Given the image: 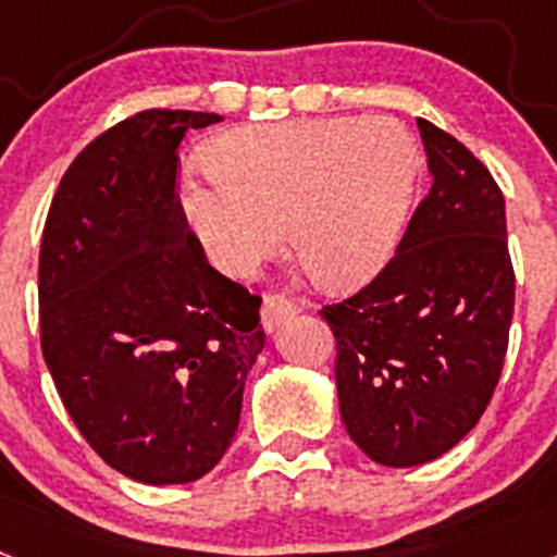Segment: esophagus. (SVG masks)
I'll return each mask as SVG.
<instances>
[{"label":"esophagus","mask_w":557,"mask_h":557,"mask_svg":"<svg viewBox=\"0 0 557 557\" xmlns=\"http://www.w3.org/2000/svg\"><path fill=\"white\" fill-rule=\"evenodd\" d=\"M289 314H295V304H289L282 295H268L262 304V329L268 334H273L278 329V323L287 321Z\"/></svg>","instance_id":"esophagus-1"}]
</instances>
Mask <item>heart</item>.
<instances>
[{
  "mask_svg": "<svg viewBox=\"0 0 557 557\" xmlns=\"http://www.w3.org/2000/svg\"><path fill=\"white\" fill-rule=\"evenodd\" d=\"M206 181L181 186V211L206 256L245 275L287 223L304 268L326 287H362L385 270L410 220L418 150L391 120L326 116L239 127L211 147Z\"/></svg>",
  "mask_w": 557,
  "mask_h": 557,
  "instance_id": "heart-1",
  "label": "heart"
}]
</instances>
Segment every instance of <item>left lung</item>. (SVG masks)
Wrapping results in <instances>:
<instances>
[{
	"label": "left lung",
	"instance_id": "obj_1",
	"mask_svg": "<svg viewBox=\"0 0 557 557\" xmlns=\"http://www.w3.org/2000/svg\"><path fill=\"white\" fill-rule=\"evenodd\" d=\"M432 189L396 256L323 309L337 339L339 416L373 462L407 469L474 430L499 382L513 318L505 198L455 136L418 120Z\"/></svg>",
	"mask_w": 557,
	"mask_h": 557
}]
</instances>
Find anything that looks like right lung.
Here are the masks:
<instances>
[{
    "instance_id": "obj_1",
    "label": "right lung",
    "mask_w": 557,
    "mask_h": 557,
    "mask_svg": "<svg viewBox=\"0 0 557 557\" xmlns=\"http://www.w3.org/2000/svg\"><path fill=\"white\" fill-rule=\"evenodd\" d=\"M152 108L72 161L41 239V351L81 435L120 474L184 485L234 441L262 298L206 262L175 195L186 131Z\"/></svg>"
}]
</instances>
